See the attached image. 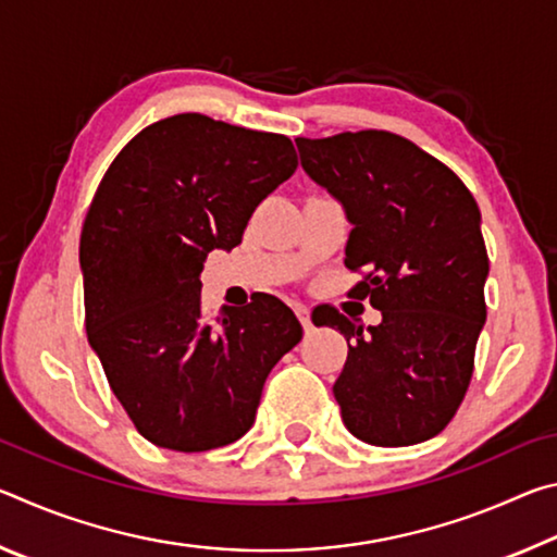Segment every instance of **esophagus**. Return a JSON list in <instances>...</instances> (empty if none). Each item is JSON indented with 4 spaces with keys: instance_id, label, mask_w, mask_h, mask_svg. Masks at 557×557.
Segmentation results:
<instances>
[{
    "instance_id": "1",
    "label": "esophagus",
    "mask_w": 557,
    "mask_h": 557,
    "mask_svg": "<svg viewBox=\"0 0 557 557\" xmlns=\"http://www.w3.org/2000/svg\"><path fill=\"white\" fill-rule=\"evenodd\" d=\"M295 312H297V317H299L301 326H305V329L312 326V312H309L307 305H295Z\"/></svg>"
}]
</instances>
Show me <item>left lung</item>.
<instances>
[{
    "label": "left lung",
    "mask_w": 557,
    "mask_h": 557,
    "mask_svg": "<svg viewBox=\"0 0 557 557\" xmlns=\"http://www.w3.org/2000/svg\"><path fill=\"white\" fill-rule=\"evenodd\" d=\"M301 169L342 201L351 233V289L383 314L379 326L332 309L348 356L334 383L344 425L375 447L440 435L465 400L486 322L488 256L474 196L410 139L385 129L295 139Z\"/></svg>",
    "instance_id": "1"
}]
</instances>
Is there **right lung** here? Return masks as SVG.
<instances>
[{
	"instance_id": "1",
	"label": "right lung",
	"mask_w": 557,
	"mask_h": 557,
	"mask_svg": "<svg viewBox=\"0 0 557 557\" xmlns=\"http://www.w3.org/2000/svg\"><path fill=\"white\" fill-rule=\"evenodd\" d=\"M297 169L289 137L199 112L159 120L122 147L81 233L86 332L139 435L174 451L240 440L301 324L272 295L201 307V270L243 240L252 211Z\"/></svg>"
}]
</instances>
